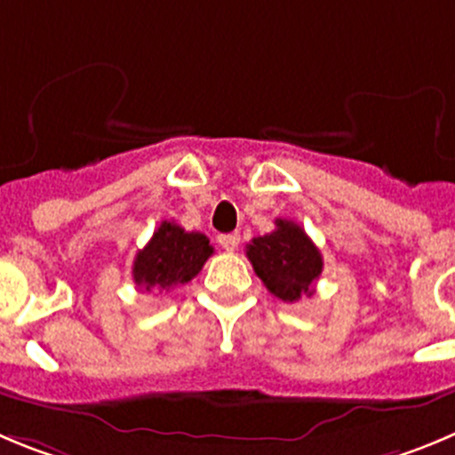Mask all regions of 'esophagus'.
<instances>
[{"label":"esophagus","instance_id":"34e87169","mask_svg":"<svg viewBox=\"0 0 455 455\" xmlns=\"http://www.w3.org/2000/svg\"><path fill=\"white\" fill-rule=\"evenodd\" d=\"M218 242L227 251H235L237 244H240V233H224V235L218 237Z\"/></svg>","mask_w":455,"mask_h":455}]
</instances>
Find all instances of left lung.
Instances as JSON below:
<instances>
[{"mask_svg":"<svg viewBox=\"0 0 455 455\" xmlns=\"http://www.w3.org/2000/svg\"><path fill=\"white\" fill-rule=\"evenodd\" d=\"M247 258L267 290L283 303H296L314 294V283L323 271V258L307 233L290 220H275L267 235L253 237Z\"/></svg>","mask_w":455,"mask_h":455,"instance_id":"left-lung-1","label":"left lung"}]
</instances>
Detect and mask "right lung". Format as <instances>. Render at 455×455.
Here are the masks:
<instances>
[{"mask_svg": "<svg viewBox=\"0 0 455 455\" xmlns=\"http://www.w3.org/2000/svg\"><path fill=\"white\" fill-rule=\"evenodd\" d=\"M213 256L204 233H188L175 222H161L146 247L137 253L132 275L141 290H172L186 285Z\"/></svg>", "mask_w": 455, "mask_h": 455, "instance_id": "add662e5", "label": "right lung"}]
</instances>
